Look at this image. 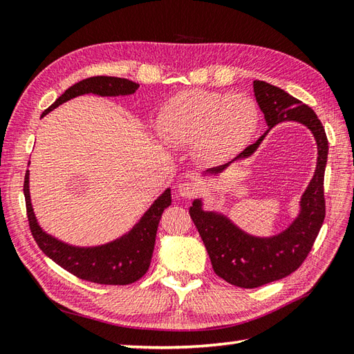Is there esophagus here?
<instances>
[{"label": "esophagus", "mask_w": 354, "mask_h": 354, "mask_svg": "<svg viewBox=\"0 0 354 354\" xmlns=\"http://www.w3.org/2000/svg\"><path fill=\"white\" fill-rule=\"evenodd\" d=\"M178 192H179V194L183 196V197L193 198V197H196V194L198 193V188H197L196 184L188 183V180H185V183H180V184H179Z\"/></svg>", "instance_id": "34e87169"}]
</instances>
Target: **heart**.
Returning a JSON list of instances; mask_svg holds the SVG:
<instances>
[{"label":"heart","instance_id":"b5f03b06","mask_svg":"<svg viewBox=\"0 0 354 354\" xmlns=\"http://www.w3.org/2000/svg\"><path fill=\"white\" fill-rule=\"evenodd\" d=\"M259 118L254 100L245 94L188 89L161 107L157 130L167 143L193 145L198 160L220 165L245 148Z\"/></svg>","mask_w":354,"mask_h":354}]
</instances>
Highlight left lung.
<instances>
[{"label":"left lung","instance_id":"1","mask_svg":"<svg viewBox=\"0 0 354 354\" xmlns=\"http://www.w3.org/2000/svg\"><path fill=\"white\" fill-rule=\"evenodd\" d=\"M254 94L269 127L284 120L305 124L317 140L319 158L314 178L302 196L301 215L278 236L270 239L248 236L224 216L202 211L198 201H194L189 207V215L202 236L214 272L229 284L242 288H256L295 272L310 254L326 215L324 169L329 147L323 124L310 106L278 86L254 80ZM266 133L236 158L250 157L265 139ZM227 166L229 162L212 167L209 174H220Z\"/></svg>","mask_w":354,"mask_h":354}]
</instances>
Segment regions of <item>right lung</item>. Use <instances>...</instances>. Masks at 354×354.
I'll use <instances>...</instances> for the list:
<instances>
[{
    "label": "right lung",
    "mask_w": 354,
    "mask_h": 354,
    "mask_svg": "<svg viewBox=\"0 0 354 354\" xmlns=\"http://www.w3.org/2000/svg\"><path fill=\"white\" fill-rule=\"evenodd\" d=\"M139 88L129 79L112 76H94L80 80L70 86L64 94L58 97L41 116L49 113L52 109L58 107L67 100L82 94L98 95H129ZM24 194L26 205V216H28L30 230L39 248L49 259L55 261L62 269H66L75 277L89 281V283L104 286H127L140 279L149 268L153 243H156L158 223L162 211L170 206V189L161 194L149 211L142 216L139 224L127 234L112 243L95 248H76L62 243L55 238L44 233L35 220L30 201L28 188V170L24 180Z\"/></svg>",
    "instance_id": "1"
}]
</instances>
